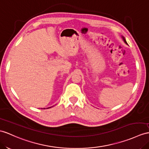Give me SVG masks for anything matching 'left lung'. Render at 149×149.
<instances>
[{
    "instance_id": "left-lung-1",
    "label": "left lung",
    "mask_w": 149,
    "mask_h": 149,
    "mask_svg": "<svg viewBox=\"0 0 149 149\" xmlns=\"http://www.w3.org/2000/svg\"><path fill=\"white\" fill-rule=\"evenodd\" d=\"M122 38H123V40H124V42L126 43V44H128V43H127V42H126V40H125V37H122Z\"/></svg>"
}]
</instances>
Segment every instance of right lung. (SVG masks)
I'll list each match as a JSON object with an SVG mask.
<instances>
[{
  "label": "right lung",
  "instance_id": "obj_1",
  "mask_svg": "<svg viewBox=\"0 0 149 149\" xmlns=\"http://www.w3.org/2000/svg\"><path fill=\"white\" fill-rule=\"evenodd\" d=\"M48 108H50V107H48Z\"/></svg>",
  "mask_w": 149,
  "mask_h": 149
}]
</instances>
